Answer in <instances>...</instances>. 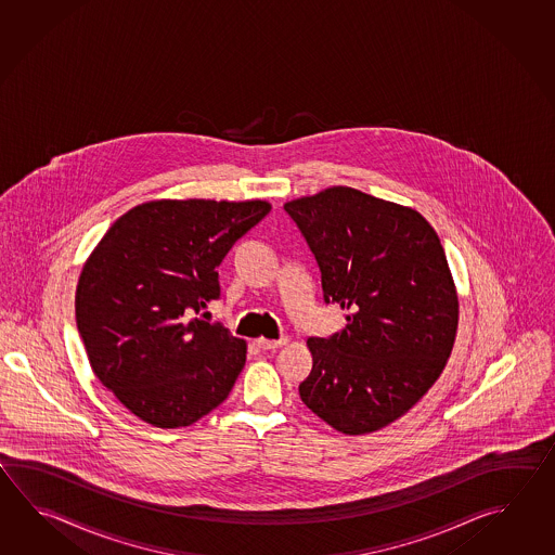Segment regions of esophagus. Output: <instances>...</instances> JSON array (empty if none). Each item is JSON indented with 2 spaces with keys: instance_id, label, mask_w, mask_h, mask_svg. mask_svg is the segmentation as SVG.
I'll list each match as a JSON object with an SVG mask.
<instances>
[{
  "instance_id": "34e87169",
  "label": "esophagus",
  "mask_w": 555,
  "mask_h": 555,
  "mask_svg": "<svg viewBox=\"0 0 555 555\" xmlns=\"http://www.w3.org/2000/svg\"><path fill=\"white\" fill-rule=\"evenodd\" d=\"M285 343H287L285 337H282V339H260V341H258V347L263 349V351H275L278 347H282Z\"/></svg>"
}]
</instances>
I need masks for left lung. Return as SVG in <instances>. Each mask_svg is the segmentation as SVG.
I'll list each match as a JSON object with an SVG mask.
<instances>
[{
	"mask_svg": "<svg viewBox=\"0 0 555 555\" xmlns=\"http://www.w3.org/2000/svg\"><path fill=\"white\" fill-rule=\"evenodd\" d=\"M311 251L323 304L349 311L313 357L299 397L327 425L365 435L423 399L452 351L459 301L437 232L411 208L333 186L287 202Z\"/></svg>",
	"mask_w": 555,
	"mask_h": 555,
	"instance_id": "left-lung-1",
	"label": "left lung"
}]
</instances>
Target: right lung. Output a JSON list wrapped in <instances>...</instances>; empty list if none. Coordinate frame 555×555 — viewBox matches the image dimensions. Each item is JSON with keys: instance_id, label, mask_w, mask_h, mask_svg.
Listing matches in <instances>:
<instances>
[{"instance_id": "add662e5", "label": "right lung", "mask_w": 555, "mask_h": 555, "mask_svg": "<svg viewBox=\"0 0 555 555\" xmlns=\"http://www.w3.org/2000/svg\"><path fill=\"white\" fill-rule=\"evenodd\" d=\"M268 202L156 201L108 228L77 285V330L96 378L158 428L228 399L246 343L196 318L220 299L218 266L270 214Z\"/></svg>"}]
</instances>
